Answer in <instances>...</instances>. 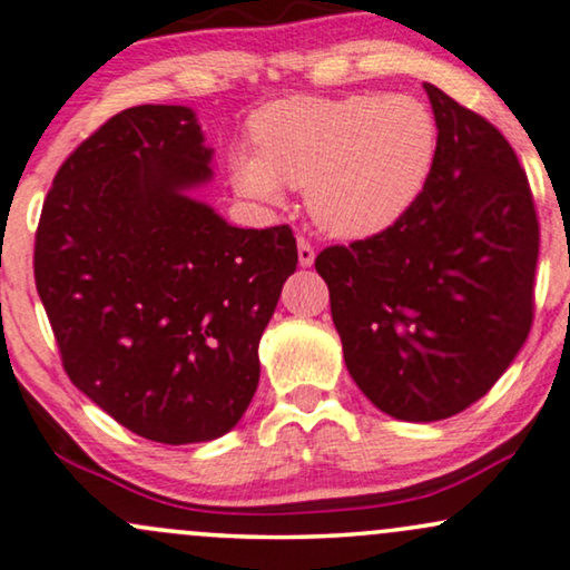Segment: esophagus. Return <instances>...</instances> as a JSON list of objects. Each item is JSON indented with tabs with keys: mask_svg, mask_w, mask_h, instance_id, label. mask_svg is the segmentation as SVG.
Masks as SVG:
<instances>
[{
	"mask_svg": "<svg viewBox=\"0 0 570 570\" xmlns=\"http://www.w3.org/2000/svg\"><path fill=\"white\" fill-rule=\"evenodd\" d=\"M314 246H311V240L308 238H303V236H298V264L301 267H311V264H314Z\"/></svg>",
	"mask_w": 570,
	"mask_h": 570,
	"instance_id": "obj_1",
	"label": "esophagus"
}]
</instances>
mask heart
<instances>
[{
  "mask_svg": "<svg viewBox=\"0 0 570 570\" xmlns=\"http://www.w3.org/2000/svg\"><path fill=\"white\" fill-rule=\"evenodd\" d=\"M256 153L233 155L236 186L277 199L306 189L318 228L337 238L386 230L412 207L435 158L433 114L410 96H295L254 116Z\"/></svg>",
  "mask_w": 570,
  "mask_h": 570,
  "instance_id": "1",
  "label": "heart"
}]
</instances>
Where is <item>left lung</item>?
Segmentation results:
<instances>
[{
    "instance_id": "left-lung-1",
    "label": "left lung",
    "mask_w": 570,
    "mask_h": 570,
    "mask_svg": "<svg viewBox=\"0 0 570 570\" xmlns=\"http://www.w3.org/2000/svg\"><path fill=\"white\" fill-rule=\"evenodd\" d=\"M435 158L412 207L386 230L326 246L350 376L386 415L433 423L482 400L534 322L540 223L527 174L501 131L423 85Z\"/></svg>"
}]
</instances>
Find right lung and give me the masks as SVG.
<instances>
[{
  "label": "right lung",
  "instance_id": "1",
  "mask_svg": "<svg viewBox=\"0 0 570 570\" xmlns=\"http://www.w3.org/2000/svg\"><path fill=\"white\" fill-rule=\"evenodd\" d=\"M213 150L186 106L116 114L61 163L36 291L67 376L131 433L213 441L259 384V340L298 264L291 225L233 228L186 197Z\"/></svg>",
  "mask_w": 570,
  "mask_h": 570
}]
</instances>
